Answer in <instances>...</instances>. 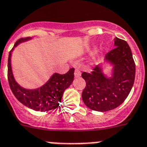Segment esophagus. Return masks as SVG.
<instances>
[{
	"mask_svg": "<svg viewBox=\"0 0 147 147\" xmlns=\"http://www.w3.org/2000/svg\"><path fill=\"white\" fill-rule=\"evenodd\" d=\"M74 74H75V78H79L81 75V71H80L78 69H75V73H74Z\"/></svg>",
	"mask_w": 147,
	"mask_h": 147,
	"instance_id": "34e87169",
	"label": "esophagus"
}]
</instances>
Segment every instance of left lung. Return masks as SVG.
<instances>
[{
  "label": "left lung",
  "instance_id": "1",
  "mask_svg": "<svg viewBox=\"0 0 147 147\" xmlns=\"http://www.w3.org/2000/svg\"><path fill=\"white\" fill-rule=\"evenodd\" d=\"M114 49L106 54L105 60L113 65V73L107 78L100 66L90 73L81 75L86 81L82 99L89 109L107 112L115 109L127 98L134 84L135 63L132 51L127 41L115 38Z\"/></svg>",
  "mask_w": 147,
  "mask_h": 147
}]
</instances>
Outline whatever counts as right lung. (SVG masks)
<instances>
[{
	"label": "right lung",
	"instance_id": "right-lung-1",
	"mask_svg": "<svg viewBox=\"0 0 147 147\" xmlns=\"http://www.w3.org/2000/svg\"><path fill=\"white\" fill-rule=\"evenodd\" d=\"M31 38H21L16 41L9 52L8 58V81L10 89L18 100L30 109L46 112L59 107L63 92L71 85L74 80L75 69L71 68L66 74L55 73L43 86L36 89H26L18 85L12 75L11 54L15 47L21 42L30 40Z\"/></svg>",
	"mask_w": 147,
	"mask_h": 147
}]
</instances>
